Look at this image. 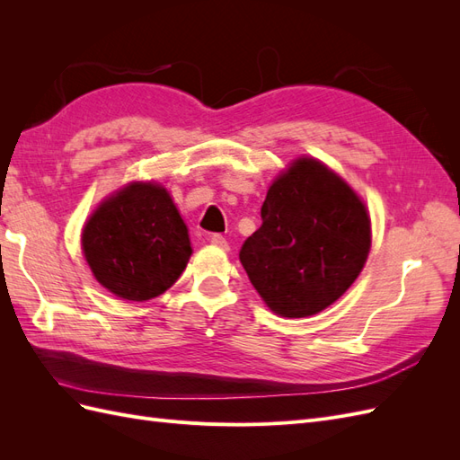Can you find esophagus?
<instances>
[{
    "label": "esophagus",
    "instance_id": "34e87169",
    "mask_svg": "<svg viewBox=\"0 0 460 460\" xmlns=\"http://www.w3.org/2000/svg\"><path fill=\"white\" fill-rule=\"evenodd\" d=\"M208 242H211L215 247L222 249V252H228V242H226V238H222L220 234H213L211 238H208Z\"/></svg>",
    "mask_w": 460,
    "mask_h": 460
}]
</instances>
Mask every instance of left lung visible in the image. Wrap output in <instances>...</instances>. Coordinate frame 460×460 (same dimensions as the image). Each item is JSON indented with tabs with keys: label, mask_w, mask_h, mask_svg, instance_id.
Returning <instances> with one entry per match:
<instances>
[{
	"label": "left lung",
	"mask_w": 460,
	"mask_h": 460,
	"mask_svg": "<svg viewBox=\"0 0 460 460\" xmlns=\"http://www.w3.org/2000/svg\"><path fill=\"white\" fill-rule=\"evenodd\" d=\"M262 225L240 261L267 307L307 318L336 303L357 280L372 245L365 201L320 159L301 155L269 186Z\"/></svg>",
	"instance_id": "obj_1"
}]
</instances>
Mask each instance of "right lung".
I'll return each mask as SVG.
<instances>
[{
  "instance_id": "add662e5",
  "label": "right lung",
  "mask_w": 460,
  "mask_h": 460,
  "mask_svg": "<svg viewBox=\"0 0 460 460\" xmlns=\"http://www.w3.org/2000/svg\"><path fill=\"white\" fill-rule=\"evenodd\" d=\"M80 245L95 280L127 301L164 294L193 253L171 191L155 180L109 193L82 226Z\"/></svg>"
}]
</instances>
